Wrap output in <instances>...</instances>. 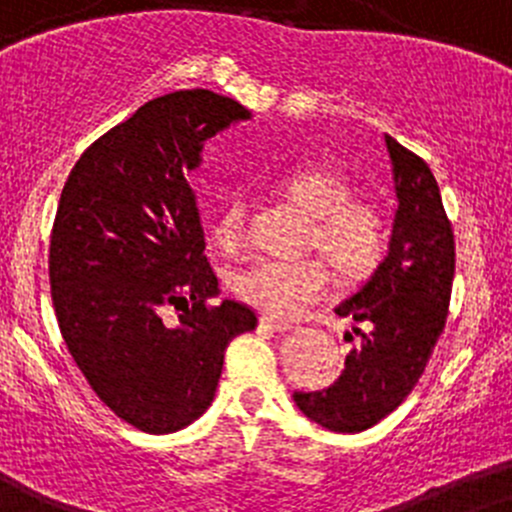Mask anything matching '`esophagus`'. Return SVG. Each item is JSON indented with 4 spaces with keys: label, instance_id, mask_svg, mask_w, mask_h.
I'll list each match as a JSON object with an SVG mask.
<instances>
[{
    "label": "esophagus",
    "instance_id": "esophagus-1",
    "mask_svg": "<svg viewBox=\"0 0 512 512\" xmlns=\"http://www.w3.org/2000/svg\"><path fill=\"white\" fill-rule=\"evenodd\" d=\"M260 326H262V329H267V331H275V334H283V331L293 329V324H290V321L273 319V316H262Z\"/></svg>",
    "mask_w": 512,
    "mask_h": 512
}]
</instances>
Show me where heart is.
Here are the masks:
<instances>
[{"label": "heart", "instance_id": "b5f03b06", "mask_svg": "<svg viewBox=\"0 0 512 512\" xmlns=\"http://www.w3.org/2000/svg\"><path fill=\"white\" fill-rule=\"evenodd\" d=\"M283 191L313 216L311 245L329 255L342 273H367L385 250V219L365 199H352V188L339 173L303 168L283 181ZM247 206L242 196L224 204L214 222V239L222 250H237L245 242ZM232 288L257 311L290 319L308 303L319 301L331 288V273L321 257L301 260H257L239 270Z\"/></svg>", "mask_w": 512, "mask_h": 512}]
</instances>
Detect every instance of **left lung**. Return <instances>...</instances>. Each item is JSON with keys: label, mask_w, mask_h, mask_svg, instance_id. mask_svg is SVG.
Returning a JSON list of instances; mask_svg holds the SVG:
<instances>
[{"label": "left lung", "mask_w": 512, "mask_h": 512, "mask_svg": "<svg viewBox=\"0 0 512 512\" xmlns=\"http://www.w3.org/2000/svg\"><path fill=\"white\" fill-rule=\"evenodd\" d=\"M385 145L398 199L388 255L334 308L367 329H354L362 342L334 385L293 393L303 416L339 434L375 426L408 398L444 331L454 280V232L434 173L390 135Z\"/></svg>", "instance_id": "obj_1"}]
</instances>
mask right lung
<instances>
[{
	"mask_svg": "<svg viewBox=\"0 0 512 512\" xmlns=\"http://www.w3.org/2000/svg\"><path fill=\"white\" fill-rule=\"evenodd\" d=\"M252 114L209 89L147 101L73 165L50 234V296L91 390L145 434H173L214 400L224 349L257 326L222 301L186 176L204 142ZM179 311L165 325L162 311Z\"/></svg>",
	"mask_w": 512,
	"mask_h": 512,
	"instance_id": "1",
	"label": "right lung"
}]
</instances>
